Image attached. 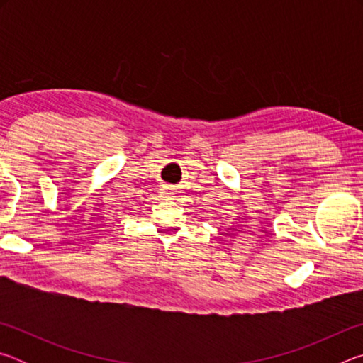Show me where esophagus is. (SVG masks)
I'll return each instance as SVG.
<instances>
[{"instance_id":"obj_1","label":"esophagus","mask_w":363,"mask_h":363,"mask_svg":"<svg viewBox=\"0 0 363 363\" xmlns=\"http://www.w3.org/2000/svg\"><path fill=\"white\" fill-rule=\"evenodd\" d=\"M167 195H168V196H169V195H173V194H167Z\"/></svg>"}]
</instances>
